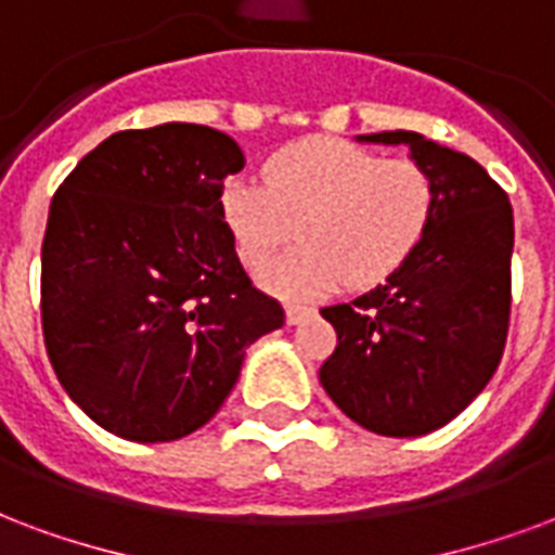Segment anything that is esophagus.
Returning a JSON list of instances; mask_svg holds the SVG:
<instances>
[{"mask_svg": "<svg viewBox=\"0 0 555 555\" xmlns=\"http://www.w3.org/2000/svg\"><path fill=\"white\" fill-rule=\"evenodd\" d=\"M312 307H301V304H286V324H301L304 319H310Z\"/></svg>", "mask_w": 555, "mask_h": 555, "instance_id": "esophagus-1", "label": "esophagus"}]
</instances>
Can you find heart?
Instances as JSON below:
<instances>
[{
    "instance_id": "b5f03b06",
    "label": "heart",
    "mask_w": 555,
    "mask_h": 555,
    "mask_svg": "<svg viewBox=\"0 0 555 555\" xmlns=\"http://www.w3.org/2000/svg\"><path fill=\"white\" fill-rule=\"evenodd\" d=\"M262 181L236 175L224 183L219 207L248 269L301 236V248L260 272L262 286L283 298H315L345 281H386L418 248L436 210L424 166L331 137L278 152Z\"/></svg>"
}]
</instances>
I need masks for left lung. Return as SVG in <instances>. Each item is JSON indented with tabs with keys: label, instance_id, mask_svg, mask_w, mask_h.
Masks as SVG:
<instances>
[{
	"label": "left lung",
	"instance_id": "8db88e82",
	"mask_svg": "<svg viewBox=\"0 0 555 555\" xmlns=\"http://www.w3.org/2000/svg\"><path fill=\"white\" fill-rule=\"evenodd\" d=\"M357 140L406 145L433 178L436 210L398 272L351 304L324 307L339 341L319 380L365 430L424 436L498 372L512 307V204L477 160L415 131Z\"/></svg>",
	"mask_w": 555,
	"mask_h": 555
}]
</instances>
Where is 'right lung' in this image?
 <instances>
[{
  "instance_id": "add662e5",
  "label": "right lung",
  "mask_w": 555,
  "mask_h": 555,
  "mask_svg": "<svg viewBox=\"0 0 555 555\" xmlns=\"http://www.w3.org/2000/svg\"><path fill=\"white\" fill-rule=\"evenodd\" d=\"M243 149L166 122L111 134L57 186L43 236L49 362L90 418L131 441H175L214 418L245 348L283 327L222 222Z\"/></svg>"
}]
</instances>
